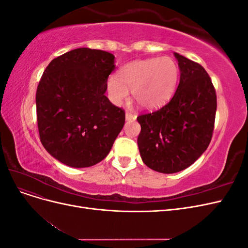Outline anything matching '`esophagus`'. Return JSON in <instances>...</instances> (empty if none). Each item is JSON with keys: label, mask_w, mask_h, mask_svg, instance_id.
Listing matches in <instances>:
<instances>
[{"label": "esophagus", "mask_w": 248, "mask_h": 248, "mask_svg": "<svg viewBox=\"0 0 248 248\" xmlns=\"http://www.w3.org/2000/svg\"><path fill=\"white\" fill-rule=\"evenodd\" d=\"M125 118H126L127 121H132V120H136V119H137V116H136V115H133V114H131V112H128V111H127V112H126V115H125Z\"/></svg>", "instance_id": "1"}]
</instances>
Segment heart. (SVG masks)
<instances>
[{"label": "heart", "instance_id": "heart-1", "mask_svg": "<svg viewBox=\"0 0 248 248\" xmlns=\"http://www.w3.org/2000/svg\"><path fill=\"white\" fill-rule=\"evenodd\" d=\"M180 70L170 57L137 60L124 65L117 76L108 78L109 99L117 106L128 96V89L141 108L154 109L166 104L174 95Z\"/></svg>", "mask_w": 248, "mask_h": 248}]
</instances>
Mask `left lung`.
Returning a JSON list of instances; mask_svg holds the SVG:
<instances>
[{"mask_svg": "<svg viewBox=\"0 0 248 248\" xmlns=\"http://www.w3.org/2000/svg\"><path fill=\"white\" fill-rule=\"evenodd\" d=\"M180 82L169 103L138 117V145L146 166L163 174L190 167L212 139L217 108L212 80L202 66L175 52Z\"/></svg>", "mask_w": 248, "mask_h": 248, "instance_id": "8db88e82", "label": "left lung"}]
</instances>
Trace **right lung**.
<instances>
[{
  "mask_svg": "<svg viewBox=\"0 0 248 248\" xmlns=\"http://www.w3.org/2000/svg\"><path fill=\"white\" fill-rule=\"evenodd\" d=\"M115 67L110 52L81 47L52 60L42 74L36 92L40 140L66 166L100 162L123 128L124 109L104 94Z\"/></svg>",
  "mask_w": 248,
  "mask_h": 248,
  "instance_id": "right-lung-1",
  "label": "right lung"
}]
</instances>
